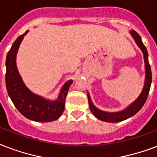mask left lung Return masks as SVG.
<instances>
[{"instance_id":"left-lung-1","label":"left lung","mask_w":157,"mask_h":157,"mask_svg":"<svg viewBox=\"0 0 157 157\" xmlns=\"http://www.w3.org/2000/svg\"><path fill=\"white\" fill-rule=\"evenodd\" d=\"M130 33L132 35V37H133L135 42L137 43V45L138 46V47L142 50V52L143 53L146 70V78L144 86H143V91L141 92L139 97L131 105H128L126 109H124V110H121V111H119V112H105V111L98 109L95 105L92 104L89 94L87 93L89 108L92 113L94 115L95 117L98 118V120H102V121H105V122H120V121L127 120L128 118L133 116L141 110V108L143 107V105L145 104L147 98L148 97V94H149L151 84V66L149 65V62H148L147 51V48H146L145 46L143 45L141 37L138 33L134 31V30H132Z\"/></svg>"}]
</instances>
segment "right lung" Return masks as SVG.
<instances>
[{
    "mask_svg": "<svg viewBox=\"0 0 157 157\" xmlns=\"http://www.w3.org/2000/svg\"><path fill=\"white\" fill-rule=\"evenodd\" d=\"M26 31L12 45L6 56V84L7 92L14 106L27 119L37 122H51L57 120L65 110V98L72 84L70 80L64 84L58 99L54 101L33 93L23 82L16 66V55Z\"/></svg>",
    "mask_w": 157,
    "mask_h": 157,
    "instance_id": "obj_1",
    "label": "right lung"
}]
</instances>
